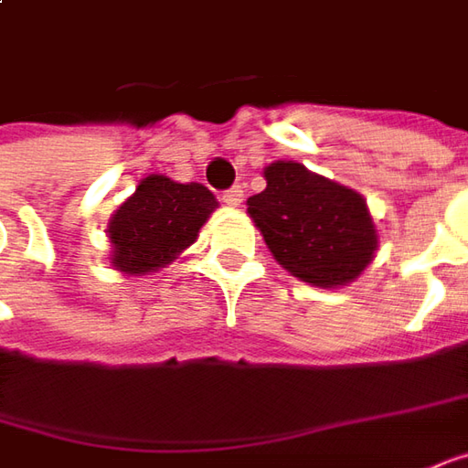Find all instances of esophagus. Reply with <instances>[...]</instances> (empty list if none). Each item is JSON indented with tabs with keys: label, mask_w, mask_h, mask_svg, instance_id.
Here are the masks:
<instances>
[{
	"label": "esophagus",
	"mask_w": 468,
	"mask_h": 468,
	"mask_svg": "<svg viewBox=\"0 0 468 468\" xmlns=\"http://www.w3.org/2000/svg\"><path fill=\"white\" fill-rule=\"evenodd\" d=\"M222 202L228 204V207H238V204L243 202V188H240V186H233V188H228V191L222 194Z\"/></svg>",
	"instance_id": "1"
}]
</instances>
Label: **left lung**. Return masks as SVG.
I'll list each match as a JSON object with an SVG mask.
<instances>
[{
    "label": "left lung",
    "instance_id": "1",
    "mask_svg": "<svg viewBox=\"0 0 468 468\" xmlns=\"http://www.w3.org/2000/svg\"><path fill=\"white\" fill-rule=\"evenodd\" d=\"M264 178V191L249 199V215L271 256L315 287L357 280L378 250L363 197L295 160L266 165Z\"/></svg>",
    "mask_w": 468,
    "mask_h": 468
}]
</instances>
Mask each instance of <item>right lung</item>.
I'll return each mask as SVG.
<instances>
[{
  "instance_id": "right-lung-1",
  "label": "right lung",
  "mask_w": 468,
  "mask_h": 468,
  "mask_svg": "<svg viewBox=\"0 0 468 468\" xmlns=\"http://www.w3.org/2000/svg\"><path fill=\"white\" fill-rule=\"evenodd\" d=\"M218 209L202 184H178L168 176L142 178L137 191L108 222L111 264L123 274H150L178 259Z\"/></svg>"
}]
</instances>
